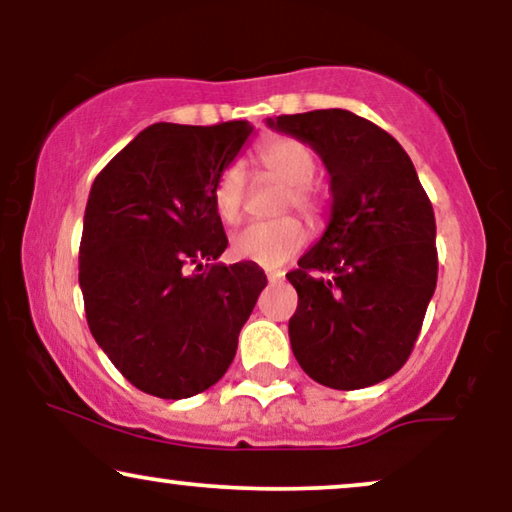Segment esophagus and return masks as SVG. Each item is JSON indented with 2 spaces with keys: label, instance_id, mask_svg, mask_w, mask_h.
<instances>
[{
  "label": "esophagus",
  "instance_id": "34e87169",
  "mask_svg": "<svg viewBox=\"0 0 512 512\" xmlns=\"http://www.w3.org/2000/svg\"><path fill=\"white\" fill-rule=\"evenodd\" d=\"M282 279H284V272H268V282H270V284L282 282Z\"/></svg>",
  "mask_w": 512,
  "mask_h": 512
}]
</instances>
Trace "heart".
<instances>
[{"label": "heart", "instance_id": "heart-1", "mask_svg": "<svg viewBox=\"0 0 512 512\" xmlns=\"http://www.w3.org/2000/svg\"><path fill=\"white\" fill-rule=\"evenodd\" d=\"M258 165L270 177L286 184L284 207L298 209L307 219H319L321 195L312 186L317 156L303 139L275 135L268 137L256 151ZM244 191H247V174L240 165H230L221 172L214 186V209L223 223H235L242 216ZM307 233L303 223L293 216L270 221L249 223L237 230L230 240V254L237 261H249L263 268H282L305 247Z\"/></svg>", "mask_w": 512, "mask_h": 512}]
</instances>
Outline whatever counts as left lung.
Wrapping results in <instances>:
<instances>
[{
	"mask_svg": "<svg viewBox=\"0 0 512 512\" xmlns=\"http://www.w3.org/2000/svg\"><path fill=\"white\" fill-rule=\"evenodd\" d=\"M331 177L324 235L286 279L291 349L314 382L363 389L401 370L436 291V216L403 146L347 109L268 118Z\"/></svg>",
	"mask_w": 512,
	"mask_h": 512,
	"instance_id": "obj_1",
	"label": "left lung"
}]
</instances>
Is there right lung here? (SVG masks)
Returning a JSON list of instances; mask_svg holds the SVG:
<instances>
[{"label": "right lung", "mask_w": 512, "mask_h": 512, "mask_svg": "<svg viewBox=\"0 0 512 512\" xmlns=\"http://www.w3.org/2000/svg\"><path fill=\"white\" fill-rule=\"evenodd\" d=\"M247 121L153 123L97 174L79 249V284L97 345L125 380L158 398L216 384L268 284L228 247L214 186L251 135Z\"/></svg>", "instance_id": "right-lung-1"}]
</instances>
